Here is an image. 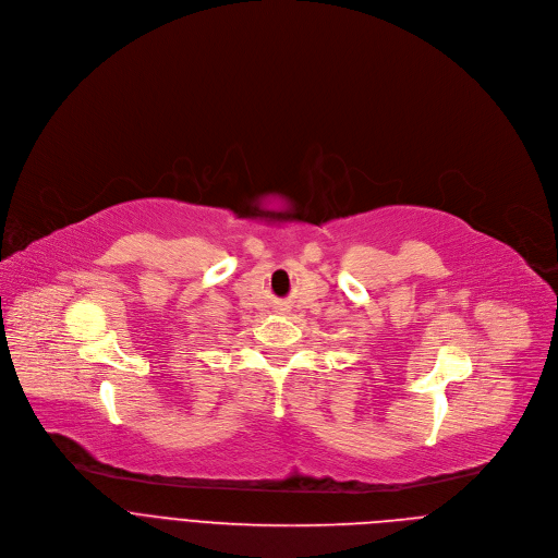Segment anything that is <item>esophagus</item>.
<instances>
[{
	"mask_svg": "<svg viewBox=\"0 0 558 558\" xmlns=\"http://www.w3.org/2000/svg\"><path fill=\"white\" fill-rule=\"evenodd\" d=\"M282 312H284V310H282Z\"/></svg>",
	"mask_w": 558,
	"mask_h": 558,
	"instance_id": "esophagus-1",
	"label": "esophagus"
}]
</instances>
